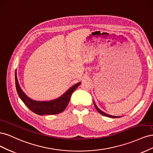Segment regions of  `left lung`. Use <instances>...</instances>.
<instances>
[{
  "label": "left lung",
  "mask_w": 153,
  "mask_h": 153,
  "mask_svg": "<svg viewBox=\"0 0 153 153\" xmlns=\"http://www.w3.org/2000/svg\"><path fill=\"white\" fill-rule=\"evenodd\" d=\"M94 106H95V108H96V109L97 110V111H98V112L100 113V114H101V115H105V116H106V117H112V118H117V117H120L119 116H113V115H108V114H106V113H105V112H103V111H101V110H100L98 108V106H96V105L95 104V103L94 102Z\"/></svg>",
  "instance_id": "obj_1"
}]
</instances>
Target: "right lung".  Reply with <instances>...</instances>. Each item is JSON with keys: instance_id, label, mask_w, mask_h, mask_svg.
<instances>
[{"instance_id": "add662e5", "label": "right lung", "mask_w": 153, "mask_h": 153, "mask_svg": "<svg viewBox=\"0 0 153 153\" xmlns=\"http://www.w3.org/2000/svg\"><path fill=\"white\" fill-rule=\"evenodd\" d=\"M15 84L18 96L27 107L34 113L40 115H43L57 114L64 111L68 106L73 91L81 84V82H78L76 84L69 88L65 93L60 96L59 98L48 101H35L29 98L23 92L19 84H18L16 71L15 72Z\"/></svg>"}]
</instances>
